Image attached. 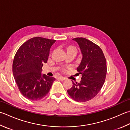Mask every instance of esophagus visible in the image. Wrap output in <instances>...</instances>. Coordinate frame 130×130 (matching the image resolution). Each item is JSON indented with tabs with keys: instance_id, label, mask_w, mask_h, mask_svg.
<instances>
[{
	"instance_id": "1",
	"label": "esophagus",
	"mask_w": 130,
	"mask_h": 130,
	"mask_svg": "<svg viewBox=\"0 0 130 130\" xmlns=\"http://www.w3.org/2000/svg\"><path fill=\"white\" fill-rule=\"evenodd\" d=\"M58 79H60V80H62V81H63V80H65V78L63 77H58Z\"/></svg>"
}]
</instances>
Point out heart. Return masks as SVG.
Listing matches in <instances>:
<instances>
[{
  "label": "heart",
  "mask_w": 130,
  "mask_h": 130,
  "mask_svg": "<svg viewBox=\"0 0 130 130\" xmlns=\"http://www.w3.org/2000/svg\"><path fill=\"white\" fill-rule=\"evenodd\" d=\"M69 48H73V47H69Z\"/></svg>",
  "instance_id": "1"
}]
</instances>
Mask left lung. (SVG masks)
<instances>
[{
    "label": "left lung",
    "instance_id": "left-lung-1",
    "mask_svg": "<svg viewBox=\"0 0 130 130\" xmlns=\"http://www.w3.org/2000/svg\"><path fill=\"white\" fill-rule=\"evenodd\" d=\"M79 46L82 58L77 70L82 74L79 83L73 82L68 93L73 100L85 102L93 99L100 92L105 82L106 61L100 47L84 38L73 39Z\"/></svg>",
    "mask_w": 130,
    "mask_h": 130
}]
</instances>
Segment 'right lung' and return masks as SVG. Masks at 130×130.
<instances>
[{
	"instance_id": "1",
	"label": "right lung",
	"mask_w": 130,
	"mask_h": 130,
	"mask_svg": "<svg viewBox=\"0 0 130 130\" xmlns=\"http://www.w3.org/2000/svg\"><path fill=\"white\" fill-rule=\"evenodd\" d=\"M55 40L34 37L25 42L17 51L12 65L14 80L22 95L29 100H39L49 92L54 77L42 74L50 48Z\"/></svg>"
}]
</instances>
